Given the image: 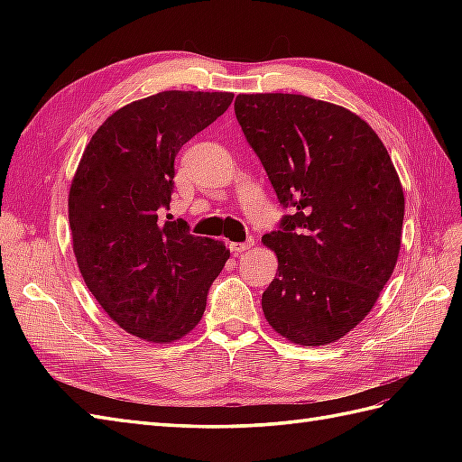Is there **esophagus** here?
Wrapping results in <instances>:
<instances>
[{
    "instance_id": "34e87169",
    "label": "esophagus",
    "mask_w": 462,
    "mask_h": 462,
    "mask_svg": "<svg viewBox=\"0 0 462 462\" xmlns=\"http://www.w3.org/2000/svg\"><path fill=\"white\" fill-rule=\"evenodd\" d=\"M228 246H230V252L236 254V256H238V254H244V252H248L252 248V240H248V242H230Z\"/></svg>"
}]
</instances>
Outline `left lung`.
Masks as SVG:
<instances>
[{"label": "left lung", "instance_id": "8db88e82", "mask_svg": "<svg viewBox=\"0 0 462 462\" xmlns=\"http://www.w3.org/2000/svg\"><path fill=\"white\" fill-rule=\"evenodd\" d=\"M236 119L291 214L263 234L276 278L263 318L306 347L365 319L401 250L405 196L377 133L341 105L291 93L238 95Z\"/></svg>", "mask_w": 462, "mask_h": 462}]
</instances>
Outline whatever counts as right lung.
Wrapping results in <instances>:
<instances>
[{
  "label": "right lung",
  "mask_w": 462,
  "mask_h": 462,
  "mask_svg": "<svg viewBox=\"0 0 462 462\" xmlns=\"http://www.w3.org/2000/svg\"><path fill=\"white\" fill-rule=\"evenodd\" d=\"M234 93L162 91L121 106L85 146L69 189L73 254L116 326L172 343L199 326L230 250L194 236L169 208L174 156L228 109Z\"/></svg>",
  "instance_id": "obj_1"
}]
</instances>
